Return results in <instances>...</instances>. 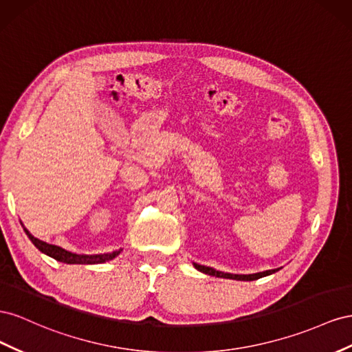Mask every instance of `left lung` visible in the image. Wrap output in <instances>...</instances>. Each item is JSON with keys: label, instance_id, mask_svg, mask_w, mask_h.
I'll return each mask as SVG.
<instances>
[{"label": "left lung", "instance_id": "1", "mask_svg": "<svg viewBox=\"0 0 352 352\" xmlns=\"http://www.w3.org/2000/svg\"><path fill=\"white\" fill-rule=\"evenodd\" d=\"M195 268L199 270L200 273H205L208 276H215V277H221V278H233V280H242V282H252V280H258L261 277H265L270 274H274L276 271H278L280 268H274V270H265V271H259V273H254V274H232V273H224V271H218L212 267H206V265H200L193 263Z\"/></svg>", "mask_w": 352, "mask_h": 352}]
</instances>
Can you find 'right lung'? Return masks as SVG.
I'll use <instances>...</instances> for the list:
<instances>
[{"label":"right lung","instance_id":"1","mask_svg":"<svg viewBox=\"0 0 352 352\" xmlns=\"http://www.w3.org/2000/svg\"><path fill=\"white\" fill-rule=\"evenodd\" d=\"M23 230L28 234L29 240H31L38 250H41L43 254L52 256L56 261H60V263H65V264H103V263H107V261H112L113 258H116L120 252H122V249H118V250H113V252H109V254L79 255V254L69 252V250L60 248V246L43 242V240L34 237L31 233H29V230H26L25 227H23Z\"/></svg>","mask_w":352,"mask_h":352}]
</instances>
